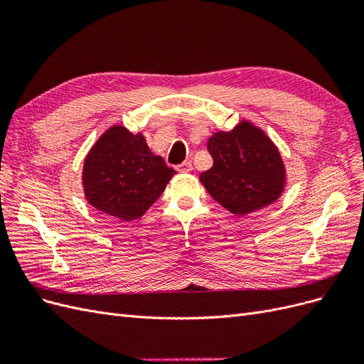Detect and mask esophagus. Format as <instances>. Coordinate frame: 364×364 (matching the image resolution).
Returning a JSON list of instances; mask_svg holds the SVG:
<instances>
[{
    "label": "esophagus",
    "instance_id": "1",
    "mask_svg": "<svg viewBox=\"0 0 364 364\" xmlns=\"http://www.w3.org/2000/svg\"><path fill=\"white\" fill-rule=\"evenodd\" d=\"M176 170L181 173H190L193 170V165H191V162H182L179 165H176Z\"/></svg>",
    "mask_w": 364,
    "mask_h": 364
}]
</instances>
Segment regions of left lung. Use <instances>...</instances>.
<instances>
[{
	"label": "left lung",
	"mask_w": 364,
	"mask_h": 364,
	"mask_svg": "<svg viewBox=\"0 0 364 364\" xmlns=\"http://www.w3.org/2000/svg\"><path fill=\"white\" fill-rule=\"evenodd\" d=\"M208 151L214 164L200 182L229 213L246 215L279 199L285 186L281 153L257 126L245 119L232 130L215 132Z\"/></svg>",
	"instance_id": "1"
}]
</instances>
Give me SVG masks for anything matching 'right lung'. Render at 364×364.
<instances>
[{"instance_id": "right-lung-1", "label": "right lung", "mask_w": 364, "mask_h": 364, "mask_svg": "<svg viewBox=\"0 0 364 364\" xmlns=\"http://www.w3.org/2000/svg\"><path fill=\"white\" fill-rule=\"evenodd\" d=\"M174 174L141 134L112 126L85 158L82 181L86 200L95 209L132 222L159 199Z\"/></svg>"}]
</instances>
